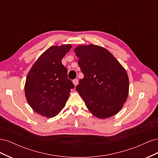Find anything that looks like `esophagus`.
Listing matches in <instances>:
<instances>
[{
  "mask_svg": "<svg viewBox=\"0 0 158 158\" xmlns=\"http://www.w3.org/2000/svg\"><path fill=\"white\" fill-rule=\"evenodd\" d=\"M73 84L74 85V86H76L78 84V79H75L73 80Z\"/></svg>",
  "mask_w": 158,
  "mask_h": 158,
  "instance_id": "obj_1",
  "label": "esophagus"
}]
</instances>
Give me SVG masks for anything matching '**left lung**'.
I'll return each instance as SVG.
<instances>
[{
    "instance_id": "obj_1",
    "label": "left lung",
    "mask_w": 158,
    "mask_h": 158,
    "mask_svg": "<svg viewBox=\"0 0 158 158\" xmlns=\"http://www.w3.org/2000/svg\"><path fill=\"white\" fill-rule=\"evenodd\" d=\"M74 52L84 76L76 89L85 106L99 118L115 115L128 95L126 70L111 52L101 46L79 45Z\"/></svg>"
}]
</instances>
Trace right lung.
<instances>
[{
    "mask_svg": "<svg viewBox=\"0 0 158 158\" xmlns=\"http://www.w3.org/2000/svg\"><path fill=\"white\" fill-rule=\"evenodd\" d=\"M71 47L70 44L49 47L27 74L24 88L27 102L33 111L47 118L54 117L61 111L74 87L62 64Z\"/></svg>",
    "mask_w": 158,
    "mask_h": 158,
    "instance_id": "obj_1",
    "label": "right lung"
}]
</instances>
